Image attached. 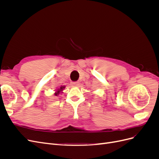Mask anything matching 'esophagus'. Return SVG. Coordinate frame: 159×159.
I'll return each mask as SVG.
<instances>
[{
	"label": "esophagus",
	"mask_w": 159,
	"mask_h": 159,
	"mask_svg": "<svg viewBox=\"0 0 159 159\" xmlns=\"http://www.w3.org/2000/svg\"><path fill=\"white\" fill-rule=\"evenodd\" d=\"M71 85L72 86H78V82H72Z\"/></svg>",
	"instance_id": "esophagus-1"
}]
</instances>
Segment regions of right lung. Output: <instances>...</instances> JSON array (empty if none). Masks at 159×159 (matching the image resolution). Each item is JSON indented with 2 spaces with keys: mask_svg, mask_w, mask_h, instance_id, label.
Here are the masks:
<instances>
[{
  "mask_svg": "<svg viewBox=\"0 0 159 159\" xmlns=\"http://www.w3.org/2000/svg\"><path fill=\"white\" fill-rule=\"evenodd\" d=\"M64 88H65V86H61V87H60V88H57V89L56 90V92L54 93L55 96H57L60 93H63V92H62V91L64 90Z\"/></svg>",
  "mask_w": 159,
  "mask_h": 159,
  "instance_id": "1",
  "label": "right lung"
}]
</instances>
